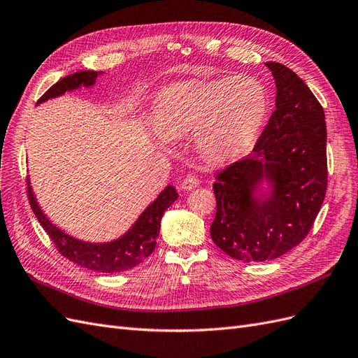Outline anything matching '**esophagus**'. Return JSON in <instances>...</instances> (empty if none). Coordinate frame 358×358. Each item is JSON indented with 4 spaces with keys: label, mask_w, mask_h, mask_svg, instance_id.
<instances>
[{
    "label": "esophagus",
    "mask_w": 358,
    "mask_h": 358,
    "mask_svg": "<svg viewBox=\"0 0 358 358\" xmlns=\"http://www.w3.org/2000/svg\"><path fill=\"white\" fill-rule=\"evenodd\" d=\"M199 185H200L199 178L194 176V175H188L185 179L182 180L180 188H182V189H187V191H191V189H194V188H197Z\"/></svg>",
    "instance_id": "34e87169"
}]
</instances>
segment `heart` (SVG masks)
Here are the masks:
<instances>
[{"label":"heart","instance_id":"obj_1","mask_svg":"<svg viewBox=\"0 0 358 358\" xmlns=\"http://www.w3.org/2000/svg\"><path fill=\"white\" fill-rule=\"evenodd\" d=\"M270 96L262 79L251 74L213 80H188L162 91L154 107L161 143L194 133L200 152L210 159L243 154L262 131Z\"/></svg>","mask_w":358,"mask_h":358}]
</instances>
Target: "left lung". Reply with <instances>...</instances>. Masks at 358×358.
I'll return each instance as SVG.
<instances>
[{"label":"left lung","instance_id":"1","mask_svg":"<svg viewBox=\"0 0 358 358\" xmlns=\"http://www.w3.org/2000/svg\"><path fill=\"white\" fill-rule=\"evenodd\" d=\"M276 109L252 152L216 176L210 237L243 263L267 262L297 246L312 229L327 189L326 116L299 76L266 62Z\"/></svg>","mask_w":358,"mask_h":358}]
</instances>
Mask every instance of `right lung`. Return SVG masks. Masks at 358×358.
I'll return each mask as SVG.
<instances>
[{
	"instance_id": "1",
	"label": "right lung",
	"mask_w": 358,
	"mask_h": 358,
	"mask_svg": "<svg viewBox=\"0 0 358 358\" xmlns=\"http://www.w3.org/2000/svg\"><path fill=\"white\" fill-rule=\"evenodd\" d=\"M103 71H78L67 78L61 79L49 88L41 96L37 104L52 99H58L66 92H71L80 88H91L96 79L103 76ZM28 199L32 212L37 216L43 229L50 236L52 242L57 245L58 251L69 258L70 262L85 268L101 273H119L138 266L152 254L157 246V239L161 229V218L170 206L178 200L176 188L167 185L162 189L154 201L138 215V218L129 229L119 236L117 239L109 242H88L82 241L64 231L57 224H53L46 213L43 212L31 182L28 179Z\"/></svg>"
}]
</instances>
